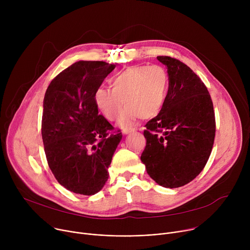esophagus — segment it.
I'll return each instance as SVG.
<instances>
[{
    "mask_svg": "<svg viewBox=\"0 0 250 250\" xmlns=\"http://www.w3.org/2000/svg\"><path fill=\"white\" fill-rule=\"evenodd\" d=\"M134 129L133 128H124L123 129V134H128L130 132H133Z\"/></svg>",
    "mask_w": 250,
    "mask_h": 250,
    "instance_id": "esophagus-1",
    "label": "esophagus"
}]
</instances>
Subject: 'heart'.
Returning <instances> with one entry per match:
<instances>
[{
	"label": "heart",
	"mask_w": 250,
	"mask_h": 250,
	"mask_svg": "<svg viewBox=\"0 0 250 250\" xmlns=\"http://www.w3.org/2000/svg\"><path fill=\"white\" fill-rule=\"evenodd\" d=\"M111 88L99 87L94 93L98 110L109 121H114L123 104L119 125H132L139 117L147 120L161 111L169 90V77L165 68L159 65H137L128 67L114 75Z\"/></svg>",
	"instance_id": "1"
}]
</instances>
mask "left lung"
Returning <instances> with one entry per match:
<instances>
[{"instance_id":"obj_1","label":"left lung","mask_w":250,"mask_h":250,"mask_svg":"<svg viewBox=\"0 0 250 250\" xmlns=\"http://www.w3.org/2000/svg\"><path fill=\"white\" fill-rule=\"evenodd\" d=\"M157 59L167 68L169 90L159 114L146 125L140 160L158 185L173 189L190 183L204 169L216 121L208 91L193 70L169 56Z\"/></svg>"}]
</instances>
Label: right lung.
I'll list each match as a JSON object with an SVG mask.
<instances>
[{
  "mask_svg": "<svg viewBox=\"0 0 250 250\" xmlns=\"http://www.w3.org/2000/svg\"><path fill=\"white\" fill-rule=\"evenodd\" d=\"M116 68L104 61H78L49 84L42 134L48 166L67 190L91 196L108 181V168L122 132L99 115L94 93Z\"/></svg>",
  "mask_w": 250,
  "mask_h": 250,
  "instance_id": "1",
  "label": "right lung"
}]
</instances>
